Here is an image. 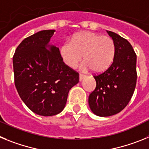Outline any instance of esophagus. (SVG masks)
Returning a JSON list of instances; mask_svg holds the SVG:
<instances>
[{
    "label": "esophagus",
    "mask_w": 149,
    "mask_h": 149,
    "mask_svg": "<svg viewBox=\"0 0 149 149\" xmlns=\"http://www.w3.org/2000/svg\"><path fill=\"white\" fill-rule=\"evenodd\" d=\"M86 77V75L85 74H79V80H80V81H81L83 80V79L84 78V77Z\"/></svg>",
    "instance_id": "esophagus-1"
}]
</instances>
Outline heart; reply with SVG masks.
<instances>
[{"label":"heart","mask_w":149,"mask_h":149,"mask_svg":"<svg viewBox=\"0 0 149 149\" xmlns=\"http://www.w3.org/2000/svg\"><path fill=\"white\" fill-rule=\"evenodd\" d=\"M60 54L67 65L75 67L84 57L82 68H91L93 72L105 70L112 63L115 55V44L109 36L92 32L81 33L62 45Z\"/></svg>","instance_id":"obj_1"}]
</instances>
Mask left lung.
Returning a JSON list of instances; mask_svg holds the SVG:
<instances>
[{
  "mask_svg": "<svg viewBox=\"0 0 149 149\" xmlns=\"http://www.w3.org/2000/svg\"><path fill=\"white\" fill-rule=\"evenodd\" d=\"M115 44L113 61L106 70L94 74L96 87L89 96L91 110L98 116H110L129 103L137 79L136 54L127 39L107 31Z\"/></svg>",
  "mask_w": 149,
  "mask_h": 149,
  "instance_id": "8db88e82",
  "label": "left lung"
}]
</instances>
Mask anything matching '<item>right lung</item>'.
<instances>
[{
	"mask_svg": "<svg viewBox=\"0 0 149 149\" xmlns=\"http://www.w3.org/2000/svg\"><path fill=\"white\" fill-rule=\"evenodd\" d=\"M54 30H42L17 47L13 63L15 86L26 106L43 116L60 113L79 73L65 65L60 50L48 45Z\"/></svg>",
	"mask_w": 149,
	"mask_h": 149,
	"instance_id": "add662e5",
	"label": "right lung"
}]
</instances>
